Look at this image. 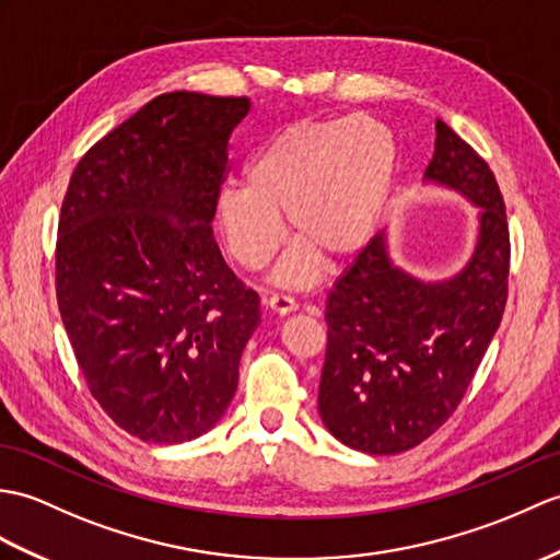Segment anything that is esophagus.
Wrapping results in <instances>:
<instances>
[{"label":"esophagus","instance_id":"1","mask_svg":"<svg viewBox=\"0 0 560 560\" xmlns=\"http://www.w3.org/2000/svg\"><path fill=\"white\" fill-rule=\"evenodd\" d=\"M265 305L275 312V315H291V312L298 310V303L289 295H279V293H271L265 298Z\"/></svg>","mask_w":560,"mask_h":560}]
</instances>
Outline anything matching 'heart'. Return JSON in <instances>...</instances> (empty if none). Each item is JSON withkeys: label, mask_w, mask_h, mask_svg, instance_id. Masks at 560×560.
<instances>
[{"label": "heart", "mask_w": 560, "mask_h": 560, "mask_svg": "<svg viewBox=\"0 0 560 560\" xmlns=\"http://www.w3.org/2000/svg\"><path fill=\"white\" fill-rule=\"evenodd\" d=\"M396 174L392 131L358 114L301 121L267 138L245 164V186L219 192L217 221L243 269H265L289 219L298 243L277 269L281 285L317 279L319 253L341 259L372 236Z\"/></svg>", "instance_id": "1"}]
</instances>
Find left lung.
Returning <instances> with one entry per match:
<instances>
[{
  "label": "left lung",
  "instance_id": "obj_1",
  "mask_svg": "<svg viewBox=\"0 0 560 560\" xmlns=\"http://www.w3.org/2000/svg\"><path fill=\"white\" fill-rule=\"evenodd\" d=\"M424 178L479 207L470 262L444 281L415 279L392 262L380 233L334 283L324 315L322 422L370 456L415 448L456 412L509 298L511 238L499 184L441 119Z\"/></svg>",
  "mask_w": 560,
  "mask_h": 560
}]
</instances>
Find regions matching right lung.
Instances as JSON below:
<instances>
[{
  "mask_svg": "<svg viewBox=\"0 0 560 560\" xmlns=\"http://www.w3.org/2000/svg\"><path fill=\"white\" fill-rule=\"evenodd\" d=\"M248 97L166 93L90 148L61 202L57 303L90 394L150 444L221 420L259 324L212 219Z\"/></svg>",
  "mask_w": 560,
  "mask_h": 560,
  "instance_id": "add662e5",
  "label": "right lung"
}]
</instances>
